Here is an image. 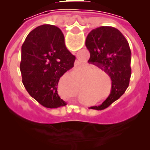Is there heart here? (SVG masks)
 Wrapping results in <instances>:
<instances>
[{"label":"heart","mask_w":150,"mask_h":150,"mask_svg":"<svg viewBox=\"0 0 150 150\" xmlns=\"http://www.w3.org/2000/svg\"><path fill=\"white\" fill-rule=\"evenodd\" d=\"M89 67H88V68H89ZM97 71H101L100 68L96 67V68L91 69V71H90V72H89V74H93V73H95V72H97Z\"/></svg>","instance_id":"heart-1"}]
</instances>
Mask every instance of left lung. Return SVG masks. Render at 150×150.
Masks as SVG:
<instances>
[{
	"label": "left lung",
	"mask_w": 150,
	"mask_h": 150,
	"mask_svg": "<svg viewBox=\"0 0 150 150\" xmlns=\"http://www.w3.org/2000/svg\"><path fill=\"white\" fill-rule=\"evenodd\" d=\"M85 45L90 52L88 62L106 72L112 80V89L107 99L100 105L90 108L104 110L117 100L129 87L131 50L124 35L112 26L92 30L87 36Z\"/></svg>",
	"instance_id": "left-lung-1"
}]
</instances>
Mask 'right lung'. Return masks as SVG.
Segmentation results:
<instances>
[{
  "label": "right lung",
  "mask_w": 150,
  "mask_h": 150,
  "mask_svg": "<svg viewBox=\"0 0 150 150\" xmlns=\"http://www.w3.org/2000/svg\"><path fill=\"white\" fill-rule=\"evenodd\" d=\"M75 60V55L66 47L59 28L52 25L35 28L21 46L20 70L28 93L48 108L67 105L58 94V83L74 67Z\"/></svg>",
  "instance_id": "right-lung-1"
}]
</instances>
